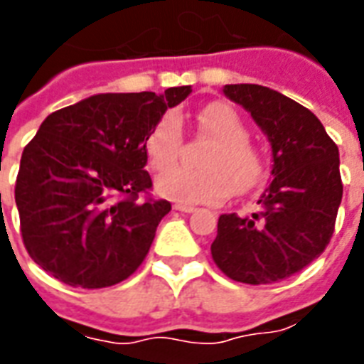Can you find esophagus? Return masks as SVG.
<instances>
[{
    "label": "esophagus",
    "mask_w": 364,
    "mask_h": 364,
    "mask_svg": "<svg viewBox=\"0 0 364 364\" xmlns=\"http://www.w3.org/2000/svg\"><path fill=\"white\" fill-rule=\"evenodd\" d=\"M173 210L183 211V213H194V211H196V208H194V205H188V204H176L173 205Z\"/></svg>",
    "instance_id": "34e87169"
}]
</instances>
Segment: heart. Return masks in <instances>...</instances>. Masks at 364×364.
<instances>
[{"label":"heart","mask_w":364,"mask_h":364,"mask_svg":"<svg viewBox=\"0 0 364 364\" xmlns=\"http://www.w3.org/2000/svg\"><path fill=\"white\" fill-rule=\"evenodd\" d=\"M198 130L215 143L202 159V170L176 166L156 179L162 196L185 204H217L230 193L245 194L264 181V162L247 141L249 134L238 113L227 104H210L196 115ZM183 145L181 121L166 113L147 137L149 162L165 170L179 156Z\"/></svg>","instance_id":"b5f03b06"}]
</instances>
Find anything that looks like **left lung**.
<instances>
[{"label":"left lung","mask_w":364,"mask_h":364,"mask_svg":"<svg viewBox=\"0 0 364 364\" xmlns=\"http://www.w3.org/2000/svg\"><path fill=\"white\" fill-rule=\"evenodd\" d=\"M227 98L251 113L272 145V183L249 217L225 213L211 257L234 282H282L325 251L342 202L336 143L304 105L260 85H227Z\"/></svg>","instance_id":"8db88e82"}]
</instances>
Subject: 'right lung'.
<instances>
[{"instance_id": "add662e5", "label": "right lung", "mask_w": 364, "mask_h": 364, "mask_svg": "<svg viewBox=\"0 0 364 364\" xmlns=\"http://www.w3.org/2000/svg\"><path fill=\"white\" fill-rule=\"evenodd\" d=\"M191 92L96 94L43 121L24 147L14 187L33 262L82 289L109 287L139 268L171 210L168 200L149 196L147 137Z\"/></svg>"}]
</instances>
